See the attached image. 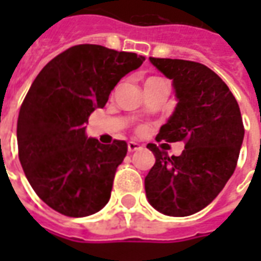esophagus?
Returning <instances> with one entry per match:
<instances>
[{"label":"esophagus","instance_id":"obj_1","mask_svg":"<svg viewBox=\"0 0 261 261\" xmlns=\"http://www.w3.org/2000/svg\"><path fill=\"white\" fill-rule=\"evenodd\" d=\"M127 148H128V152H134V151H138V149H141L142 145L141 144H138L136 141H130L127 144Z\"/></svg>","mask_w":261,"mask_h":261}]
</instances>
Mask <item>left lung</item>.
<instances>
[{
    "mask_svg": "<svg viewBox=\"0 0 261 261\" xmlns=\"http://www.w3.org/2000/svg\"><path fill=\"white\" fill-rule=\"evenodd\" d=\"M149 61L172 80L177 100L156 141H185V149L169 156L148 144L155 165L145 177V193L159 213L187 217L207 207L233 175L245 137L241 110L226 84L204 64L153 57Z\"/></svg>",
    "mask_w": 261,
    "mask_h": 261,
    "instance_id": "8db88e82",
    "label": "left lung"
}]
</instances>
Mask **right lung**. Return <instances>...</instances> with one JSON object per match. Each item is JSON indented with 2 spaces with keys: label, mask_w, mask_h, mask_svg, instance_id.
<instances>
[{
  "label": "right lung",
  "mask_w": 261,
  "mask_h": 261,
  "mask_svg": "<svg viewBox=\"0 0 261 261\" xmlns=\"http://www.w3.org/2000/svg\"><path fill=\"white\" fill-rule=\"evenodd\" d=\"M145 57L97 44L67 48L43 67L22 103L16 125L19 161L33 190L67 217H88L110 198L125 141L100 144L85 124L124 75Z\"/></svg>",
  "instance_id": "1"
}]
</instances>
